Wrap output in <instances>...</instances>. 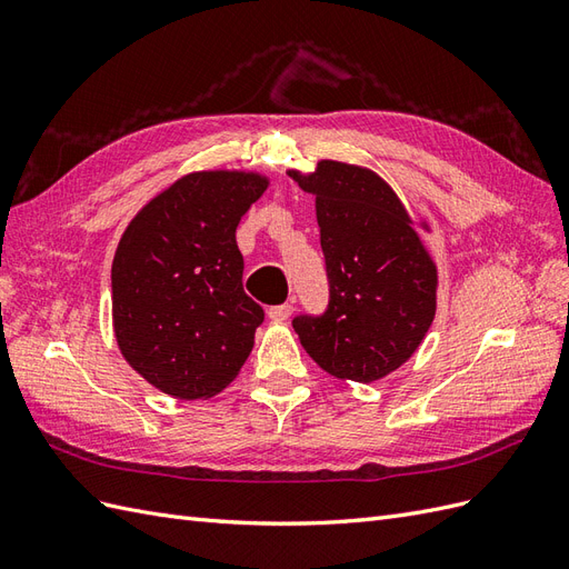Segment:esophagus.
<instances>
[{"instance_id":"1","label":"esophagus","mask_w":569,"mask_h":569,"mask_svg":"<svg viewBox=\"0 0 569 569\" xmlns=\"http://www.w3.org/2000/svg\"><path fill=\"white\" fill-rule=\"evenodd\" d=\"M291 313H295V306H291V303H280V306H270L268 308V318L270 320H278V322L287 320Z\"/></svg>"}]
</instances>
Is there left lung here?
Returning <instances> with one entry per match:
<instances>
[{"mask_svg": "<svg viewBox=\"0 0 569 569\" xmlns=\"http://www.w3.org/2000/svg\"><path fill=\"white\" fill-rule=\"evenodd\" d=\"M287 176L316 197L330 306L299 316L301 347L337 380L377 382L418 351L437 313L439 270L391 184L375 170L318 161L311 173Z\"/></svg>", "mask_w": 569, "mask_h": 569, "instance_id": "left-lung-1", "label": "left lung"}]
</instances>
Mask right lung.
Returning <instances> with one entry per match:
<instances>
[{"instance_id": "obj_1", "label": "right lung", "mask_w": 569, "mask_h": 569, "mask_svg": "<svg viewBox=\"0 0 569 569\" xmlns=\"http://www.w3.org/2000/svg\"><path fill=\"white\" fill-rule=\"evenodd\" d=\"M258 170H194L149 199L111 266L113 335L128 366L173 399H211L242 370L263 308L244 295L237 226Z\"/></svg>"}]
</instances>
